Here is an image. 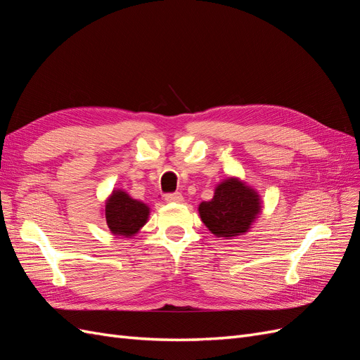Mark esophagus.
Returning <instances> with one entry per match:
<instances>
[{
  "label": "esophagus",
  "mask_w": 360,
  "mask_h": 360,
  "mask_svg": "<svg viewBox=\"0 0 360 360\" xmlns=\"http://www.w3.org/2000/svg\"><path fill=\"white\" fill-rule=\"evenodd\" d=\"M167 202H181L183 201V195L176 192V193H168L165 197Z\"/></svg>",
  "instance_id": "esophagus-1"
}]
</instances>
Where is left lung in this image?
<instances>
[{
	"mask_svg": "<svg viewBox=\"0 0 360 360\" xmlns=\"http://www.w3.org/2000/svg\"><path fill=\"white\" fill-rule=\"evenodd\" d=\"M261 209V198L252 186L238 177H228L214 188L210 201L198 205V213L212 234L231 238L246 234Z\"/></svg>",
	"mask_w": 360,
	"mask_h": 360,
	"instance_id": "1",
	"label": "left lung"
}]
</instances>
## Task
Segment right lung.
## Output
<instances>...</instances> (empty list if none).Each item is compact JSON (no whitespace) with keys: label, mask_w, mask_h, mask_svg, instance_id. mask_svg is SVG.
Here are the masks:
<instances>
[{"label":"right lung","mask_w":360,"mask_h":360,"mask_svg":"<svg viewBox=\"0 0 360 360\" xmlns=\"http://www.w3.org/2000/svg\"><path fill=\"white\" fill-rule=\"evenodd\" d=\"M103 216L115 237H132L147 224L150 207L134 200L123 189H114L105 201Z\"/></svg>","instance_id":"add662e5"}]
</instances>
